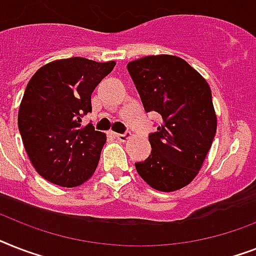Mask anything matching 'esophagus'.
<instances>
[{"label":"esophagus","instance_id":"34e87169","mask_svg":"<svg viewBox=\"0 0 256 256\" xmlns=\"http://www.w3.org/2000/svg\"><path fill=\"white\" fill-rule=\"evenodd\" d=\"M114 136H116V140H120V142H124L126 140H128V134H126V132H124V134L116 132V134H114Z\"/></svg>","mask_w":256,"mask_h":256}]
</instances>
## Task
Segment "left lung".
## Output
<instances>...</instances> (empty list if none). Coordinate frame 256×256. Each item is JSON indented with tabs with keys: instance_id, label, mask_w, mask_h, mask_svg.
<instances>
[{
	"instance_id": "left-lung-1",
	"label": "left lung",
	"mask_w": 256,
	"mask_h": 256,
	"mask_svg": "<svg viewBox=\"0 0 256 256\" xmlns=\"http://www.w3.org/2000/svg\"><path fill=\"white\" fill-rule=\"evenodd\" d=\"M128 70L146 112L162 116L136 171L156 190L182 188L200 170L216 132L210 86L184 60L168 54L128 62Z\"/></svg>"
}]
</instances>
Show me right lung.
<instances>
[{
	"mask_svg": "<svg viewBox=\"0 0 256 256\" xmlns=\"http://www.w3.org/2000/svg\"><path fill=\"white\" fill-rule=\"evenodd\" d=\"M116 66L73 57L58 60L36 72L24 92L18 128L34 168L62 187L86 182L100 162L106 142L92 124H82L92 112V92Z\"/></svg>",
	"mask_w": 256,
	"mask_h": 256,
	"instance_id": "add662e5",
	"label": "right lung"
}]
</instances>
